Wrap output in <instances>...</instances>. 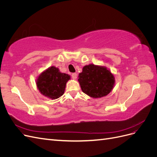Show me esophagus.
Here are the masks:
<instances>
[{"label":"esophagus","mask_w":157,"mask_h":157,"mask_svg":"<svg viewBox=\"0 0 157 157\" xmlns=\"http://www.w3.org/2000/svg\"><path fill=\"white\" fill-rule=\"evenodd\" d=\"M71 77H72V78L73 79H76L77 77V73H72V74H71Z\"/></svg>","instance_id":"34e87169"}]
</instances>
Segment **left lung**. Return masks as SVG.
I'll list each match as a JSON object with an SVG mask.
<instances>
[{"mask_svg": "<svg viewBox=\"0 0 157 157\" xmlns=\"http://www.w3.org/2000/svg\"><path fill=\"white\" fill-rule=\"evenodd\" d=\"M78 80L82 92L94 98L107 96L115 84V78L110 71L105 67L94 64L84 66Z\"/></svg>", "mask_w": 157, "mask_h": 157, "instance_id": "obj_1", "label": "left lung"}]
</instances>
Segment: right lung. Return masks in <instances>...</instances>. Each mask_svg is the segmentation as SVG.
<instances>
[{
  "instance_id": "right-lung-1",
  "label": "right lung",
  "mask_w": 157,
  "mask_h": 157,
  "mask_svg": "<svg viewBox=\"0 0 157 157\" xmlns=\"http://www.w3.org/2000/svg\"><path fill=\"white\" fill-rule=\"evenodd\" d=\"M69 79V75L61 73L58 68L52 66L39 75L36 85L42 94L55 99L64 94L66 83Z\"/></svg>"
}]
</instances>
